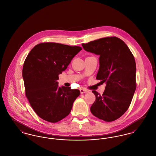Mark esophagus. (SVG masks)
<instances>
[{"label":"esophagus","instance_id":"34e87169","mask_svg":"<svg viewBox=\"0 0 156 156\" xmlns=\"http://www.w3.org/2000/svg\"><path fill=\"white\" fill-rule=\"evenodd\" d=\"M80 92L81 94H83V93H87L88 92V90L87 89H86L85 88L81 87V88H80Z\"/></svg>","mask_w":156,"mask_h":156}]
</instances>
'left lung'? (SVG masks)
Returning a JSON list of instances; mask_svg holds the SVG:
<instances>
[{
    "instance_id": "obj_1",
    "label": "left lung",
    "mask_w": 156,
    "mask_h": 156,
    "mask_svg": "<svg viewBox=\"0 0 156 156\" xmlns=\"http://www.w3.org/2000/svg\"><path fill=\"white\" fill-rule=\"evenodd\" d=\"M82 45L86 51L100 56L96 79L106 84L102 95L92 91L96 100L90 111L100 119L114 121L127 111L135 92L134 57L124 42L116 37L100 38Z\"/></svg>"
}]
</instances>
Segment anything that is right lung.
I'll use <instances>...</instances> for the list:
<instances>
[{"mask_svg": "<svg viewBox=\"0 0 156 156\" xmlns=\"http://www.w3.org/2000/svg\"><path fill=\"white\" fill-rule=\"evenodd\" d=\"M80 50L78 46L44 42L36 45L27 55L22 69L25 95L42 119L57 122L71 112L80 92L70 87H58L57 81Z\"/></svg>", "mask_w": 156, "mask_h": 156, "instance_id": "add662e5", "label": "right lung"}]
</instances>
